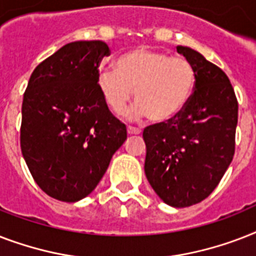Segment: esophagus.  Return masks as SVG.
I'll return each mask as SVG.
<instances>
[{
    "label": "esophagus",
    "instance_id": "esophagus-1",
    "mask_svg": "<svg viewBox=\"0 0 256 256\" xmlns=\"http://www.w3.org/2000/svg\"><path fill=\"white\" fill-rule=\"evenodd\" d=\"M128 132L130 136H132V134L136 136V134H140V130L136 128H132V126H128Z\"/></svg>",
    "mask_w": 256,
    "mask_h": 256
}]
</instances>
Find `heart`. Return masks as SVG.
I'll return each instance as SVG.
<instances>
[{
    "label": "heart",
    "instance_id": "obj_1",
    "mask_svg": "<svg viewBox=\"0 0 256 256\" xmlns=\"http://www.w3.org/2000/svg\"><path fill=\"white\" fill-rule=\"evenodd\" d=\"M195 82L194 66L186 58L148 48L122 54L116 68L104 69L98 76L100 94L112 112H124L134 88L138 102L128 116H148L152 122H168L178 116L190 102Z\"/></svg>",
    "mask_w": 256,
    "mask_h": 256
}]
</instances>
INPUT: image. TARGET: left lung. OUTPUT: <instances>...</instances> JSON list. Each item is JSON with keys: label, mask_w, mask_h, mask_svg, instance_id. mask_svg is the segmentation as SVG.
I'll return each mask as SVG.
<instances>
[{"label": "left lung", "mask_w": 256, "mask_h": 256, "mask_svg": "<svg viewBox=\"0 0 256 256\" xmlns=\"http://www.w3.org/2000/svg\"><path fill=\"white\" fill-rule=\"evenodd\" d=\"M194 66L196 82L180 114L144 130V174L172 207H188L214 191L235 152L238 100L222 69L187 46H176Z\"/></svg>", "instance_id": "obj_1"}]
</instances>
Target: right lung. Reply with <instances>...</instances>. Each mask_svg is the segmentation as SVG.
I'll return each instance as SVG.
<instances>
[{"instance_id":"obj_1","label":"right lung","mask_w":256,"mask_h":256,"mask_svg":"<svg viewBox=\"0 0 256 256\" xmlns=\"http://www.w3.org/2000/svg\"><path fill=\"white\" fill-rule=\"evenodd\" d=\"M102 41L66 44L34 69L24 94L22 156L34 180L62 202H77L100 183L128 132L98 88Z\"/></svg>"}]
</instances>
